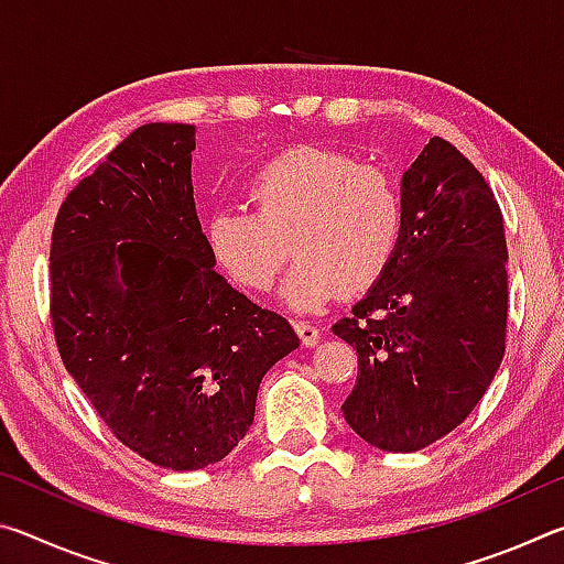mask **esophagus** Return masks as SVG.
<instances>
[{"label":"esophagus","instance_id":"1","mask_svg":"<svg viewBox=\"0 0 564 564\" xmlns=\"http://www.w3.org/2000/svg\"><path fill=\"white\" fill-rule=\"evenodd\" d=\"M295 330H299L303 346H308V348L316 346L318 338H321V328L311 321H295Z\"/></svg>","mask_w":564,"mask_h":564}]
</instances>
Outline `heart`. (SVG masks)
<instances>
[{"instance_id":"heart-1","label":"heart","mask_w":564,"mask_h":564,"mask_svg":"<svg viewBox=\"0 0 564 564\" xmlns=\"http://www.w3.org/2000/svg\"><path fill=\"white\" fill-rule=\"evenodd\" d=\"M246 208H218L204 224L214 263L238 289L263 293L291 248L283 283L295 311H318L340 293L366 291L388 271L403 238L405 202L386 169L346 151L303 144L265 161L246 181ZM292 246H288V241Z\"/></svg>"}]
</instances>
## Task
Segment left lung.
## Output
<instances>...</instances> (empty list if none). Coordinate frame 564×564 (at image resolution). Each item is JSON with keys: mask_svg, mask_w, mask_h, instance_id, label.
<instances>
[{"mask_svg": "<svg viewBox=\"0 0 564 564\" xmlns=\"http://www.w3.org/2000/svg\"><path fill=\"white\" fill-rule=\"evenodd\" d=\"M403 238L333 333L358 352L343 417L362 441L415 453L453 433L498 373L508 243L488 181L433 137L403 174Z\"/></svg>", "mask_w": 564, "mask_h": 564, "instance_id": "1", "label": "left lung"}]
</instances>
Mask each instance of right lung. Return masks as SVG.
I'll return each mask as SVG.
<instances>
[{"mask_svg":"<svg viewBox=\"0 0 564 564\" xmlns=\"http://www.w3.org/2000/svg\"><path fill=\"white\" fill-rule=\"evenodd\" d=\"M191 123H144L82 178L52 231L59 356L117 441L202 470L243 441L291 323L231 289L196 216Z\"/></svg>","mask_w":564,"mask_h":564,"instance_id":"right-lung-1","label":"right lung"}]
</instances>
